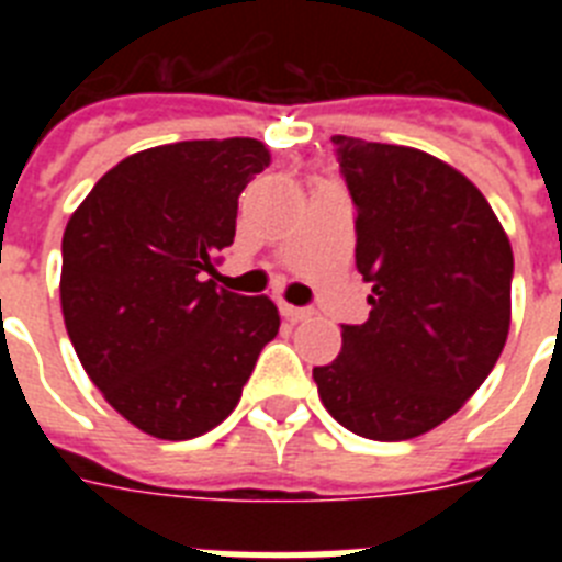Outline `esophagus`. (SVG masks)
<instances>
[{"mask_svg": "<svg viewBox=\"0 0 562 562\" xmlns=\"http://www.w3.org/2000/svg\"><path fill=\"white\" fill-rule=\"evenodd\" d=\"M282 317H289V321H306L312 317V308H300V306H289V303H280Z\"/></svg>", "mask_w": 562, "mask_h": 562, "instance_id": "obj_1", "label": "esophagus"}]
</instances>
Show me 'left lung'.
Returning <instances> with one entry per match:
<instances>
[{"instance_id":"left-lung-1","label":"left lung","mask_w":562,"mask_h":562,"mask_svg":"<svg viewBox=\"0 0 562 562\" xmlns=\"http://www.w3.org/2000/svg\"><path fill=\"white\" fill-rule=\"evenodd\" d=\"M350 187L370 317L344 326L312 375L352 435L411 440L449 419L496 368L510 333L514 250L467 175L408 145L333 136Z\"/></svg>"}]
</instances>
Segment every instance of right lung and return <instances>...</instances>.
Here are the masks:
<instances>
[{
    "label": "right lung",
    "instance_id": "1",
    "mask_svg": "<svg viewBox=\"0 0 562 562\" xmlns=\"http://www.w3.org/2000/svg\"><path fill=\"white\" fill-rule=\"evenodd\" d=\"M271 166L250 136L145 148L116 162L64 229L60 308L101 396L160 440H192L233 414L280 333L271 300L215 289L238 194Z\"/></svg>",
    "mask_w": 562,
    "mask_h": 562
}]
</instances>
